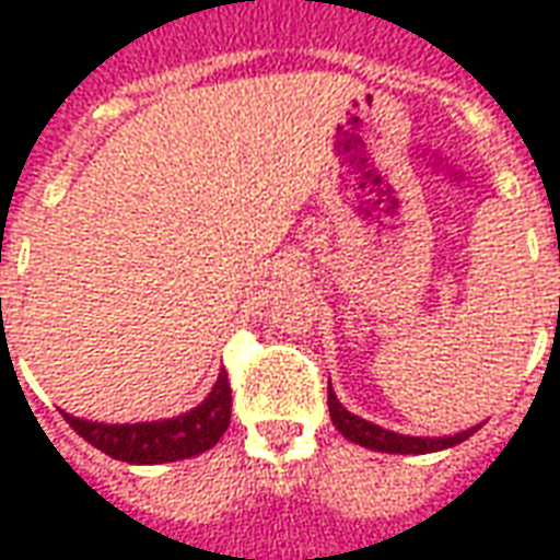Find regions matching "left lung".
I'll list each match as a JSON object with an SVG mask.
<instances>
[{
    "label": "left lung",
    "instance_id": "8db88e82",
    "mask_svg": "<svg viewBox=\"0 0 560 560\" xmlns=\"http://www.w3.org/2000/svg\"><path fill=\"white\" fill-rule=\"evenodd\" d=\"M327 405L332 425H336L351 444H360L365 446V450H377V453H401V456H422V453H438V450H446V446H456L482 425L480 422V425H474V429H465V432L458 434H444V438H417V434L389 432V429L377 425V422H369L363 420V417H357V413L348 411V408L336 399L332 387H329Z\"/></svg>",
    "mask_w": 560,
    "mask_h": 560
}]
</instances>
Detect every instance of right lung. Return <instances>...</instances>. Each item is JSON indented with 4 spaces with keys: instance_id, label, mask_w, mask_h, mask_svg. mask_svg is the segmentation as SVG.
Wrapping results in <instances>:
<instances>
[{
    "instance_id": "obj_1",
    "label": "right lung",
    "mask_w": 560,
    "mask_h": 560,
    "mask_svg": "<svg viewBox=\"0 0 560 560\" xmlns=\"http://www.w3.org/2000/svg\"><path fill=\"white\" fill-rule=\"evenodd\" d=\"M68 425L110 458L128 465H161L207 453L231 425V384L221 372L209 396L191 411L152 422H92L62 413Z\"/></svg>"
}]
</instances>
